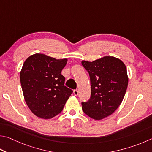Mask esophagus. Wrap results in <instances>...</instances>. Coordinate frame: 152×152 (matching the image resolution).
Returning <instances> with one entry per match:
<instances>
[{"label": "esophagus", "mask_w": 152, "mask_h": 152, "mask_svg": "<svg viewBox=\"0 0 152 152\" xmlns=\"http://www.w3.org/2000/svg\"><path fill=\"white\" fill-rule=\"evenodd\" d=\"M73 92H74V96H78V91L77 90H74Z\"/></svg>", "instance_id": "34e87169"}]
</instances>
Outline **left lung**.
<instances>
[{
  "label": "left lung",
  "mask_w": 152,
  "mask_h": 152,
  "mask_svg": "<svg viewBox=\"0 0 152 152\" xmlns=\"http://www.w3.org/2000/svg\"><path fill=\"white\" fill-rule=\"evenodd\" d=\"M89 74L91 95L82 102V110L94 120H101L113 114L122 103L128 87L125 64L115 57L106 56L93 62L82 60Z\"/></svg>",
  "instance_id": "8db88e82"
}]
</instances>
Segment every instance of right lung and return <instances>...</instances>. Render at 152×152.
I'll use <instances>...</instances> for the list:
<instances>
[{"mask_svg": "<svg viewBox=\"0 0 152 152\" xmlns=\"http://www.w3.org/2000/svg\"><path fill=\"white\" fill-rule=\"evenodd\" d=\"M67 59L35 54L26 60L20 80L24 100L37 116L50 119L60 114L72 90L64 86L62 69Z\"/></svg>", "mask_w": 152, "mask_h": 152, "instance_id": "1", "label": "right lung"}]
</instances>
